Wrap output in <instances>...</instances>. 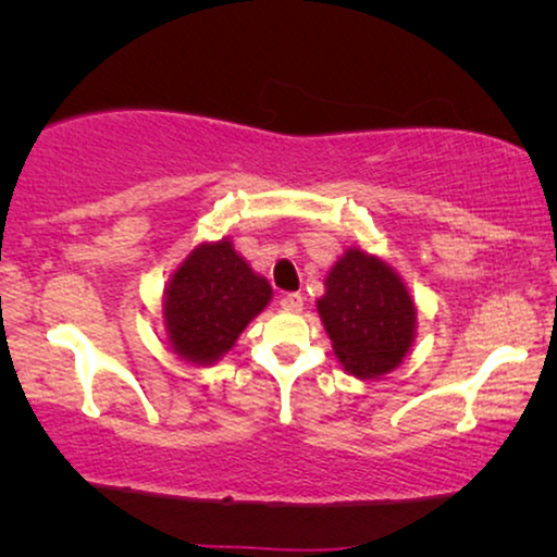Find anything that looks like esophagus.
Instances as JSON below:
<instances>
[{
  "mask_svg": "<svg viewBox=\"0 0 557 557\" xmlns=\"http://www.w3.org/2000/svg\"><path fill=\"white\" fill-rule=\"evenodd\" d=\"M281 309L292 311V314H299L304 309V296L301 294H284L281 296Z\"/></svg>",
  "mask_w": 557,
  "mask_h": 557,
  "instance_id": "esophagus-1",
  "label": "esophagus"
}]
</instances>
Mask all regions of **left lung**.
<instances>
[{
    "instance_id": "left-lung-1",
    "label": "left lung",
    "mask_w": 557,
    "mask_h": 557,
    "mask_svg": "<svg viewBox=\"0 0 557 557\" xmlns=\"http://www.w3.org/2000/svg\"><path fill=\"white\" fill-rule=\"evenodd\" d=\"M317 311L349 375L372 380L398 368L416 339V301L385 261L347 248L324 281Z\"/></svg>"
}]
</instances>
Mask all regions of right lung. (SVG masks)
Returning <instances> with one entry per match:
<instances>
[{"instance_id":"right-lung-1","label":"right lung","mask_w":557,"mask_h":557,"mask_svg":"<svg viewBox=\"0 0 557 557\" xmlns=\"http://www.w3.org/2000/svg\"><path fill=\"white\" fill-rule=\"evenodd\" d=\"M271 296L269 281L250 269L231 240L202 243L164 288L166 339L182 360L218 362Z\"/></svg>"}]
</instances>
